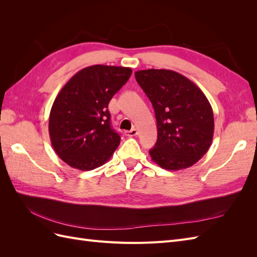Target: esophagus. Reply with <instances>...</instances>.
Returning a JSON list of instances; mask_svg holds the SVG:
<instances>
[{
  "label": "esophagus",
  "instance_id": "1",
  "mask_svg": "<svg viewBox=\"0 0 257 257\" xmlns=\"http://www.w3.org/2000/svg\"><path fill=\"white\" fill-rule=\"evenodd\" d=\"M124 134H125V136H127V137L136 136V135H137V130H136V128H132V130H130V131H126Z\"/></svg>",
  "mask_w": 257,
  "mask_h": 257
}]
</instances>
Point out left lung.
<instances>
[{"label":"left lung","mask_w":257,"mask_h":257,"mask_svg":"<svg viewBox=\"0 0 257 257\" xmlns=\"http://www.w3.org/2000/svg\"><path fill=\"white\" fill-rule=\"evenodd\" d=\"M135 78L149 97L158 124L152 161L167 170L191 167L211 146L212 107L197 85L170 69H144Z\"/></svg>","instance_id":"left-lung-1"}]
</instances>
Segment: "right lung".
Instances as JSON below:
<instances>
[{
    "instance_id": "obj_1",
    "label": "right lung",
    "mask_w": 257,
    "mask_h": 257,
    "mask_svg": "<svg viewBox=\"0 0 257 257\" xmlns=\"http://www.w3.org/2000/svg\"><path fill=\"white\" fill-rule=\"evenodd\" d=\"M131 75L130 67L92 65L76 73L59 92L50 110L49 136L67 165L92 170L111 158L120 136L111 127L108 104Z\"/></svg>"
}]
</instances>
